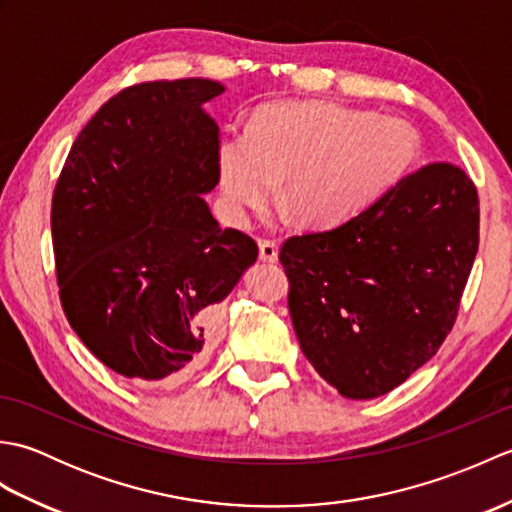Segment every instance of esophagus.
Masks as SVG:
<instances>
[{
    "mask_svg": "<svg viewBox=\"0 0 512 512\" xmlns=\"http://www.w3.org/2000/svg\"><path fill=\"white\" fill-rule=\"evenodd\" d=\"M277 255L279 244L275 239H259V259H262V262H277Z\"/></svg>",
    "mask_w": 512,
    "mask_h": 512,
    "instance_id": "esophagus-1",
    "label": "esophagus"
}]
</instances>
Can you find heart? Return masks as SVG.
I'll list each match as a JSON object with an SVG mask.
<instances>
[{
    "label": "heart",
    "instance_id": "1",
    "mask_svg": "<svg viewBox=\"0 0 512 512\" xmlns=\"http://www.w3.org/2000/svg\"><path fill=\"white\" fill-rule=\"evenodd\" d=\"M418 134L385 118L330 101H277L246 129L226 132L217 176L226 211L248 222L279 195L312 226L354 220L405 180L418 158Z\"/></svg>",
    "mask_w": 512,
    "mask_h": 512
}]
</instances>
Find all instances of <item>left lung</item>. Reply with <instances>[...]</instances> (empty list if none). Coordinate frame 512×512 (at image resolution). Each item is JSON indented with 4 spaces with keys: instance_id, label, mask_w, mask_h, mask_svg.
Here are the masks:
<instances>
[{
    "instance_id": "1",
    "label": "left lung",
    "mask_w": 512,
    "mask_h": 512,
    "mask_svg": "<svg viewBox=\"0 0 512 512\" xmlns=\"http://www.w3.org/2000/svg\"><path fill=\"white\" fill-rule=\"evenodd\" d=\"M477 244L480 198L451 162L424 165L350 222L288 237L279 262L303 354L352 400L405 383L453 330Z\"/></svg>"
}]
</instances>
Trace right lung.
<instances>
[{
    "label": "right lung",
    "mask_w": 512,
    "mask_h": 512,
    "mask_svg": "<svg viewBox=\"0 0 512 512\" xmlns=\"http://www.w3.org/2000/svg\"><path fill=\"white\" fill-rule=\"evenodd\" d=\"M209 79L145 81L81 129L52 193V246L65 319L134 383H178L215 343L220 303L255 264V239L222 228L220 127Z\"/></svg>",
    "instance_id": "right-lung-1"
}]
</instances>
